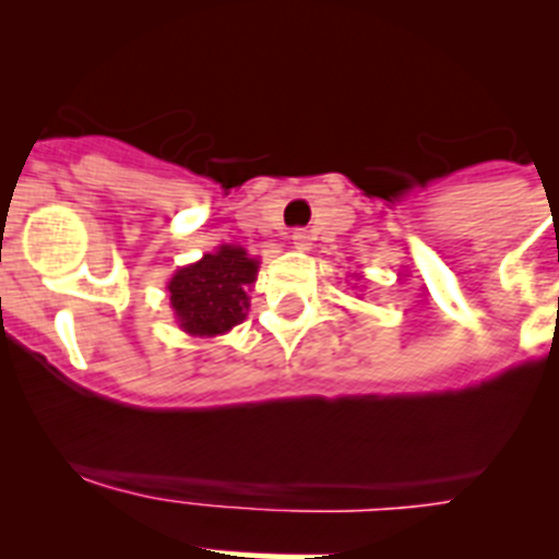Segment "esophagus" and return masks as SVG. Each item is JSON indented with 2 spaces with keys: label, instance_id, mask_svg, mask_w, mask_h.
<instances>
[{
  "label": "esophagus",
  "instance_id": "obj_1",
  "mask_svg": "<svg viewBox=\"0 0 559 559\" xmlns=\"http://www.w3.org/2000/svg\"><path fill=\"white\" fill-rule=\"evenodd\" d=\"M290 243H294L296 249H310L312 247V236L310 230H294V236H290Z\"/></svg>",
  "mask_w": 559,
  "mask_h": 559
}]
</instances>
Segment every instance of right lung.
<instances>
[{
    "instance_id": "add662e5",
    "label": "right lung",
    "mask_w": 559,
    "mask_h": 559,
    "mask_svg": "<svg viewBox=\"0 0 559 559\" xmlns=\"http://www.w3.org/2000/svg\"><path fill=\"white\" fill-rule=\"evenodd\" d=\"M258 280V260L247 249L222 243L216 252L173 274L167 290L180 329L194 337H216L247 318L249 288Z\"/></svg>"
}]
</instances>
